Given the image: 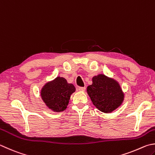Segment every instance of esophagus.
Instances as JSON below:
<instances>
[{
  "label": "esophagus",
  "mask_w": 155,
  "mask_h": 155,
  "mask_svg": "<svg viewBox=\"0 0 155 155\" xmlns=\"http://www.w3.org/2000/svg\"><path fill=\"white\" fill-rule=\"evenodd\" d=\"M78 90H79V91H81V92H84L86 90V87H79Z\"/></svg>",
  "instance_id": "1"
}]
</instances>
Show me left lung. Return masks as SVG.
Masks as SVG:
<instances>
[{
    "mask_svg": "<svg viewBox=\"0 0 155 155\" xmlns=\"http://www.w3.org/2000/svg\"><path fill=\"white\" fill-rule=\"evenodd\" d=\"M87 93L96 109L104 113L120 107L125 97L118 81L104 74L92 78V84L87 87Z\"/></svg>",
    "mask_w": 155,
    "mask_h": 155,
    "instance_id": "obj_1",
    "label": "left lung"
}]
</instances>
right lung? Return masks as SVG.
<instances>
[{"label":"right lung","instance_id":"add662e5","mask_svg":"<svg viewBox=\"0 0 155 155\" xmlns=\"http://www.w3.org/2000/svg\"><path fill=\"white\" fill-rule=\"evenodd\" d=\"M75 91L72 84L65 78L57 77L48 81L40 91V96L46 106L54 112H62L67 109L71 95Z\"/></svg>","mask_w":155,"mask_h":155}]
</instances>
